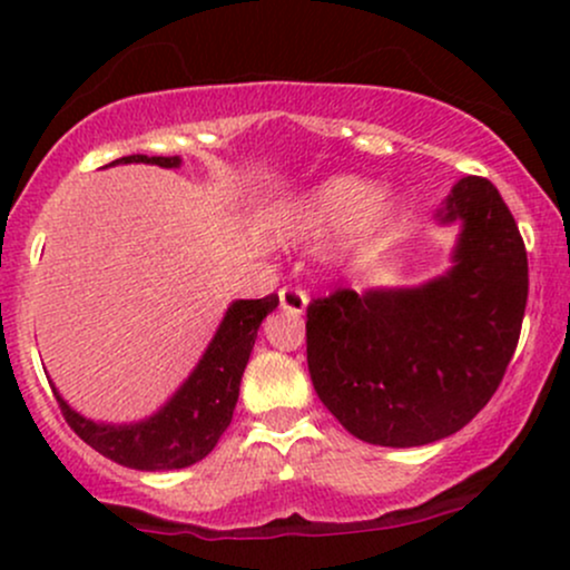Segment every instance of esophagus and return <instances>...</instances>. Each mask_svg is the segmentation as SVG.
Instances as JSON below:
<instances>
[{
  "instance_id": "esophagus-1",
  "label": "esophagus",
  "mask_w": 570,
  "mask_h": 570,
  "mask_svg": "<svg viewBox=\"0 0 570 570\" xmlns=\"http://www.w3.org/2000/svg\"><path fill=\"white\" fill-rule=\"evenodd\" d=\"M278 299L281 307H284L286 313H292V316H299L307 305V294L299 289V286H284V289L278 292Z\"/></svg>"
}]
</instances>
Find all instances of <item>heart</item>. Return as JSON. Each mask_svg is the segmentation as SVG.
Segmentation results:
<instances>
[{"label": "heart", "instance_id": "heart-1", "mask_svg": "<svg viewBox=\"0 0 570 570\" xmlns=\"http://www.w3.org/2000/svg\"><path fill=\"white\" fill-rule=\"evenodd\" d=\"M396 219V203L358 176H332L286 203L273 219L284 244H318L353 230H385Z\"/></svg>", "mask_w": 570, "mask_h": 570}]
</instances>
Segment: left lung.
<instances>
[{
	"mask_svg": "<svg viewBox=\"0 0 570 570\" xmlns=\"http://www.w3.org/2000/svg\"><path fill=\"white\" fill-rule=\"evenodd\" d=\"M461 219L453 267L415 289H335L307 305V370L356 440L417 448L455 434L512 362L528 254L499 189L463 176L440 212Z\"/></svg>",
	"mask_w": 570,
	"mask_h": 570,
	"instance_id": "obj_1",
	"label": "left lung"
}]
</instances>
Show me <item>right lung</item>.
I'll return each mask as SVG.
<instances>
[{"instance_id": "obj_1", "label": "right lung", "mask_w": 570, "mask_h": 570, "mask_svg": "<svg viewBox=\"0 0 570 570\" xmlns=\"http://www.w3.org/2000/svg\"><path fill=\"white\" fill-rule=\"evenodd\" d=\"M115 163H153L160 168H176L181 160L128 155V158L112 160L109 166ZM276 305L278 294H267L263 299H238L227 307L198 367L171 396V402L147 421L128 423V426L96 423L71 410L53 389L58 407L85 444L120 466L139 469V472L193 466L217 448L219 436L230 426L240 377L252 356L257 330L267 313L276 311Z\"/></svg>"}]
</instances>
